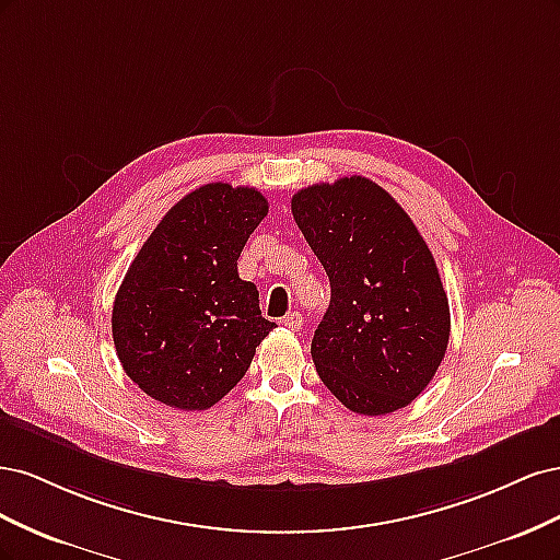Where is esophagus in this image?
<instances>
[{
    "instance_id": "1",
    "label": "esophagus",
    "mask_w": 560,
    "mask_h": 560,
    "mask_svg": "<svg viewBox=\"0 0 560 560\" xmlns=\"http://www.w3.org/2000/svg\"><path fill=\"white\" fill-rule=\"evenodd\" d=\"M282 322H284V327H290V329H294V331H299V329L303 327V317H301V313H290V315H287Z\"/></svg>"
}]
</instances>
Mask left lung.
<instances>
[{"label":"left lung","mask_w":560,"mask_h":560,"mask_svg":"<svg viewBox=\"0 0 560 560\" xmlns=\"http://www.w3.org/2000/svg\"><path fill=\"white\" fill-rule=\"evenodd\" d=\"M292 214L331 284L311 343L317 376L354 413L404 409L436 374L451 334L430 247L399 202L360 175L296 191Z\"/></svg>","instance_id":"8db88e82"}]
</instances>
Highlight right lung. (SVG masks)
<instances>
[{
  "label": "right lung",
  "instance_id": "right-lung-1",
  "mask_svg": "<svg viewBox=\"0 0 560 560\" xmlns=\"http://www.w3.org/2000/svg\"><path fill=\"white\" fill-rule=\"evenodd\" d=\"M268 214L249 186L212 182L186 194L149 235L118 287L116 354L128 378L179 411L210 409L238 385L276 327L261 317L238 257Z\"/></svg>",
  "mask_w": 560,
  "mask_h": 560
}]
</instances>
